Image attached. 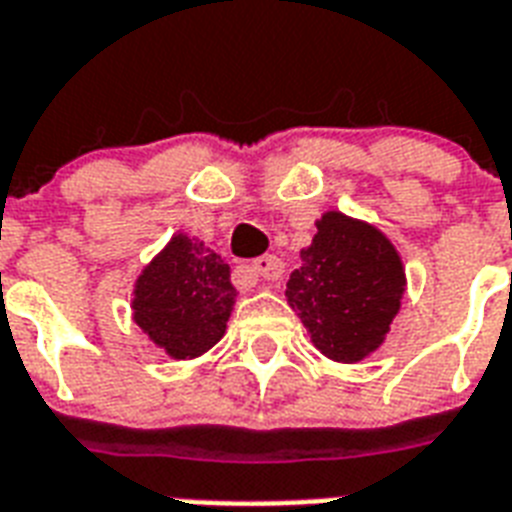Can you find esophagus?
I'll return each mask as SVG.
<instances>
[{
    "mask_svg": "<svg viewBox=\"0 0 512 512\" xmlns=\"http://www.w3.org/2000/svg\"><path fill=\"white\" fill-rule=\"evenodd\" d=\"M253 272L264 277V280H277V277H283V261L267 253V256L253 261Z\"/></svg>",
    "mask_w": 512,
    "mask_h": 512,
    "instance_id": "obj_1",
    "label": "esophagus"
}]
</instances>
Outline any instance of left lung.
I'll list each match as a JSON object with an SVG mask.
<instances>
[{
  "mask_svg": "<svg viewBox=\"0 0 512 512\" xmlns=\"http://www.w3.org/2000/svg\"><path fill=\"white\" fill-rule=\"evenodd\" d=\"M315 227L285 299L328 360L360 363L390 334L406 293V267L390 237L368 221L326 211Z\"/></svg>",
  "mask_w": 512,
  "mask_h": 512,
  "instance_id": "obj_1",
  "label": "left lung"
}]
</instances>
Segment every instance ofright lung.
Masks as SVG:
<instances>
[{
	"instance_id": "obj_1",
	"label": "right lung",
	"mask_w": 512,
	"mask_h": 512,
	"mask_svg": "<svg viewBox=\"0 0 512 512\" xmlns=\"http://www.w3.org/2000/svg\"><path fill=\"white\" fill-rule=\"evenodd\" d=\"M237 291L229 264L208 245L176 232L133 285V320L168 358L192 360L227 334Z\"/></svg>"
}]
</instances>
